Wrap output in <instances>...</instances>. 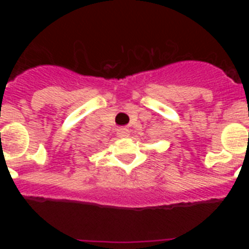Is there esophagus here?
Masks as SVG:
<instances>
[{
	"label": "esophagus",
	"mask_w": 249,
	"mask_h": 249,
	"mask_svg": "<svg viewBox=\"0 0 249 249\" xmlns=\"http://www.w3.org/2000/svg\"><path fill=\"white\" fill-rule=\"evenodd\" d=\"M117 134H118V137H127L128 136V130H127V128H119Z\"/></svg>",
	"instance_id": "obj_1"
}]
</instances>
